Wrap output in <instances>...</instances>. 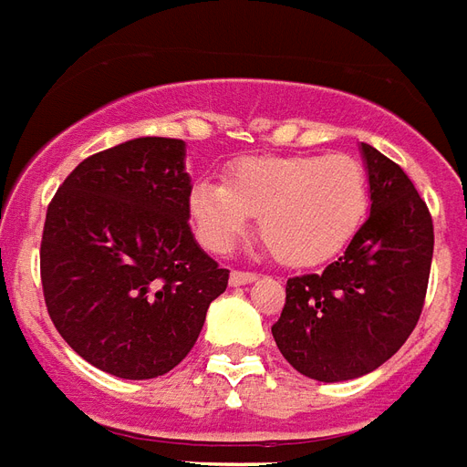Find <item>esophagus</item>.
<instances>
[{
  "instance_id": "1",
  "label": "esophagus",
  "mask_w": 467,
  "mask_h": 467,
  "mask_svg": "<svg viewBox=\"0 0 467 467\" xmlns=\"http://www.w3.org/2000/svg\"><path fill=\"white\" fill-rule=\"evenodd\" d=\"M254 279H257L254 272H243V269H233V272H230V285L233 286L250 285V282H254Z\"/></svg>"
}]
</instances>
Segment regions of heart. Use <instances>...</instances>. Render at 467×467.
<instances>
[{
  "label": "heart",
  "instance_id": "heart-1",
  "mask_svg": "<svg viewBox=\"0 0 467 467\" xmlns=\"http://www.w3.org/2000/svg\"><path fill=\"white\" fill-rule=\"evenodd\" d=\"M368 172L348 153L244 158L224 182L198 181L188 210L200 243L227 252L260 215L262 243L285 265L309 267L339 254L368 213Z\"/></svg>",
  "mask_w": 467,
  "mask_h": 467
}]
</instances>
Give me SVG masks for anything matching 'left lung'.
<instances>
[{
    "label": "left lung",
    "instance_id": "1",
    "mask_svg": "<svg viewBox=\"0 0 467 467\" xmlns=\"http://www.w3.org/2000/svg\"><path fill=\"white\" fill-rule=\"evenodd\" d=\"M371 215L319 275L286 279L272 337L296 371L334 383L374 371L416 329L433 260V217L391 158L361 143Z\"/></svg>",
    "mask_w": 467,
    "mask_h": 467
}]
</instances>
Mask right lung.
Masks as SVG:
<instances>
[{"label": "right lung", "instance_id": "add662e5", "mask_svg": "<svg viewBox=\"0 0 467 467\" xmlns=\"http://www.w3.org/2000/svg\"><path fill=\"white\" fill-rule=\"evenodd\" d=\"M178 138L88 155L58 185L41 234L47 312L76 354L119 379H155L188 357L230 269L190 233Z\"/></svg>", "mask_w": 467, "mask_h": 467}]
</instances>
